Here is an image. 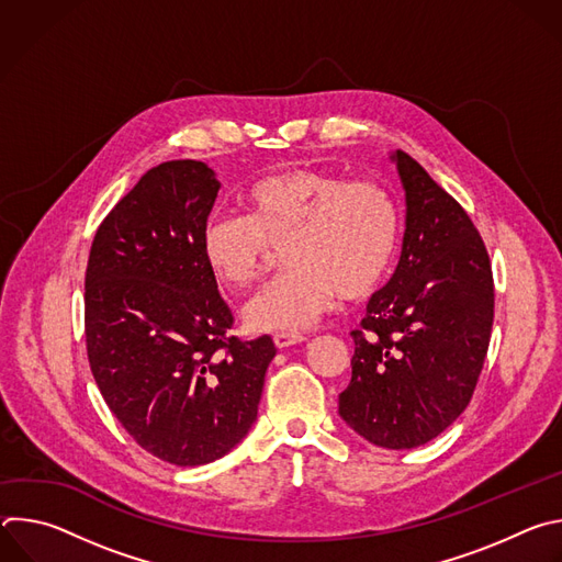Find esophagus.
<instances>
[{"mask_svg": "<svg viewBox=\"0 0 562 562\" xmlns=\"http://www.w3.org/2000/svg\"><path fill=\"white\" fill-rule=\"evenodd\" d=\"M306 338L302 334H295V331H278L273 336V342L278 349H286V347H293V345H300L304 342Z\"/></svg>", "mask_w": 562, "mask_h": 562, "instance_id": "34e87169", "label": "esophagus"}]
</instances>
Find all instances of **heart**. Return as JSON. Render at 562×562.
<instances>
[{"mask_svg": "<svg viewBox=\"0 0 562 562\" xmlns=\"http://www.w3.org/2000/svg\"><path fill=\"white\" fill-rule=\"evenodd\" d=\"M245 215L211 213L202 258L226 291H247L262 276L271 247L286 271L247 306L256 331H295L342 295L360 300L386 278L397 251L400 211L375 182L315 169H286L243 193Z\"/></svg>", "mask_w": 562, "mask_h": 562, "instance_id": "b5f03b06", "label": "heart"}]
</instances>
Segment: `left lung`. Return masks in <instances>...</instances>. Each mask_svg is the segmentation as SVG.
Masks as SVG:
<instances>
[{"mask_svg": "<svg viewBox=\"0 0 562 562\" xmlns=\"http://www.w3.org/2000/svg\"><path fill=\"white\" fill-rule=\"evenodd\" d=\"M391 159L405 189L403 254L367 304L340 418L384 449L440 436L469 405L494 325V278L467 211L403 150Z\"/></svg>", "mask_w": 562, "mask_h": 562, "instance_id": "obj_1", "label": "left lung"}]
</instances>
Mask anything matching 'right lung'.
Segmentation results:
<instances>
[{"label": "right lung", "mask_w": 562, "mask_h": 562, "mask_svg": "<svg viewBox=\"0 0 562 562\" xmlns=\"http://www.w3.org/2000/svg\"><path fill=\"white\" fill-rule=\"evenodd\" d=\"M220 182L198 159L150 171L100 224L85 331L109 409L148 453L178 467L228 453L258 418L271 336H228L233 313L202 258Z\"/></svg>", "instance_id": "right-lung-1"}]
</instances>
